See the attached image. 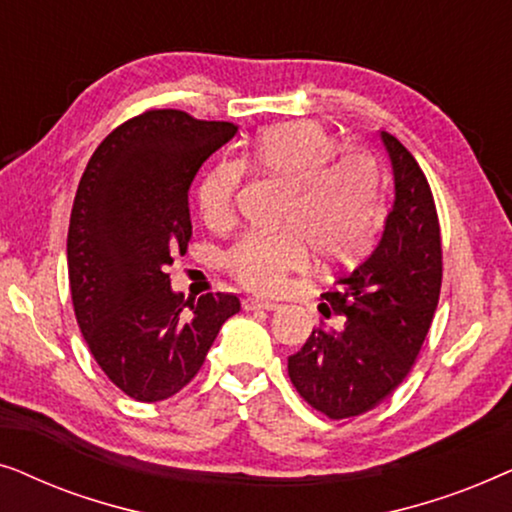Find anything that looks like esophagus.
I'll use <instances>...</instances> for the list:
<instances>
[{"instance_id": "1", "label": "esophagus", "mask_w": 512, "mask_h": 512, "mask_svg": "<svg viewBox=\"0 0 512 512\" xmlns=\"http://www.w3.org/2000/svg\"><path fill=\"white\" fill-rule=\"evenodd\" d=\"M242 307L247 312H251V310H268V312H272V310H277V303H272V300H263V298H256V296H247L242 300Z\"/></svg>"}]
</instances>
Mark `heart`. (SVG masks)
I'll use <instances>...</instances> for the list:
<instances>
[{
  "instance_id": "1",
  "label": "heart",
  "mask_w": 512,
  "mask_h": 512,
  "mask_svg": "<svg viewBox=\"0 0 512 512\" xmlns=\"http://www.w3.org/2000/svg\"><path fill=\"white\" fill-rule=\"evenodd\" d=\"M340 149L319 123H279L258 132L240 160L221 158L202 174L195 202L212 228L233 223L244 167L289 186L286 230H249L226 251V270L242 286L277 293L289 275L310 268L312 249L328 265H347L373 247L387 216L382 167L370 153Z\"/></svg>"
}]
</instances>
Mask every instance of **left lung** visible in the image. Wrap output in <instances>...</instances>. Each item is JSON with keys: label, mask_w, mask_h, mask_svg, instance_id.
Here are the masks:
<instances>
[{"label": "left lung", "mask_w": 512, "mask_h": 512, "mask_svg": "<svg viewBox=\"0 0 512 512\" xmlns=\"http://www.w3.org/2000/svg\"><path fill=\"white\" fill-rule=\"evenodd\" d=\"M396 200L373 254L326 293L319 310L340 331L314 328L289 356V377L328 419L359 417L396 391L415 366L443 284V244L426 174L394 135L382 132Z\"/></svg>", "instance_id": "1"}]
</instances>
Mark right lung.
Segmentation results:
<instances>
[{
  "mask_svg": "<svg viewBox=\"0 0 512 512\" xmlns=\"http://www.w3.org/2000/svg\"><path fill=\"white\" fill-rule=\"evenodd\" d=\"M235 132V123L149 109L104 137L76 188L67 235L76 324L97 366L135 401L179 394L240 312L230 293L186 300L167 272L193 235L195 174Z\"/></svg>",
  "mask_w": 512,
  "mask_h": 512,
  "instance_id": "right-lung-1",
  "label": "right lung"
}]
</instances>
